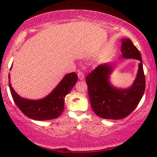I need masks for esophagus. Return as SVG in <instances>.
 <instances>
[{
    "mask_svg": "<svg viewBox=\"0 0 157 157\" xmlns=\"http://www.w3.org/2000/svg\"><path fill=\"white\" fill-rule=\"evenodd\" d=\"M78 79L81 81H83V79H84V74H83L81 71H79L78 73Z\"/></svg>",
    "mask_w": 157,
    "mask_h": 157,
    "instance_id": "obj_1",
    "label": "esophagus"
}]
</instances>
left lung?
Returning <instances> with one entry per match:
<instances>
[{
  "mask_svg": "<svg viewBox=\"0 0 157 157\" xmlns=\"http://www.w3.org/2000/svg\"><path fill=\"white\" fill-rule=\"evenodd\" d=\"M121 59H136L139 62L132 84L127 88H119L111 83V76L116 65L110 62L98 66L86 78L92 109L102 119H124L137 106L145 91V76L140 52L128 38H121Z\"/></svg>",
  "mask_w": 157,
  "mask_h": 157,
  "instance_id": "obj_1",
  "label": "left lung"
}]
</instances>
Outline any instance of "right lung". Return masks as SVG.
Here are the masks:
<instances>
[{
  "label": "right lung",
  "mask_w": 157,
  "mask_h": 157,
  "mask_svg": "<svg viewBox=\"0 0 157 157\" xmlns=\"http://www.w3.org/2000/svg\"><path fill=\"white\" fill-rule=\"evenodd\" d=\"M12 66L10 67L11 70ZM78 80L76 73L72 72L63 76L59 84L50 94L40 99H29L21 97L16 93L10 83L8 74V85L13 99L18 109L30 119L46 121L56 119L64 111V99Z\"/></svg>",
  "instance_id": "right-lung-1"
}]
</instances>
